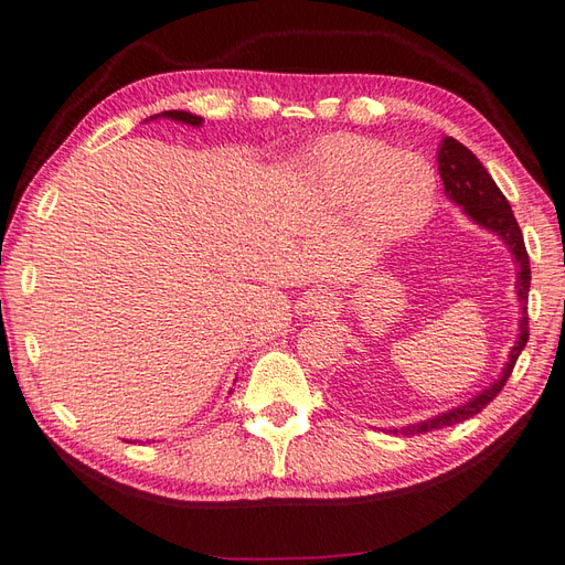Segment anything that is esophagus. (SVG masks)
<instances>
[{
    "instance_id": "1",
    "label": "esophagus",
    "mask_w": 565,
    "mask_h": 565,
    "mask_svg": "<svg viewBox=\"0 0 565 565\" xmlns=\"http://www.w3.org/2000/svg\"><path fill=\"white\" fill-rule=\"evenodd\" d=\"M303 308H306L310 315H315V312H318V315H324V312H330V310H332V298L327 296V294H322V291L308 294Z\"/></svg>"
}]
</instances>
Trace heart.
Masks as SVG:
<instances>
[{"label": "heart", "mask_w": 565, "mask_h": 565, "mask_svg": "<svg viewBox=\"0 0 565 565\" xmlns=\"http://www.w3.org/2000/svg\"><path fill=\"white\" fill-rule=\"evenodd\" d=\"M310 178L332 202H353L356 228L373 245L412 238L436 206V173L422 156L369 137L322 139L310 156Z\"/></svg>", "instance_id": "obj_1"}]
</instances>
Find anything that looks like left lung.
<instances>
[{"label": "left lung", "mask_w": 565, "mask_h": 565, "mask_svg": "<svg viewBox=\"0 0 565 565\" xmlns=\"http://www.w3.org/2000/svg\"><path fill=\"white\" fill-rule=\"evenodd\" d=\"M438 170H440V178L445 185V194H448L455 204H460L471 221H477L479 226L501 235L518 262L515 288H518V298L522 306L520 337H518L513 351H510V359L505 363L501 377H498L491 387L483 390L481 395L469 399L467 404L455 406L452 412L433 416V418H428V422L414 424V426L392 428L390 433H395V436H418V433H428L436 428L462 424V422H467V418L477 416L479 412L487 409V404H491L498 397V392H501L503 385L508 383L510 373H513V369H515L520 351L524 349V344H527V339H530V318H527V298H530V279H532L530 255H527V247H524L522 231L518 226L513 209H510V204L505 200V194L498 190L493 178L489 175V170L481 166L477 156L471 153L465 143H460L452 137H445L440 143Z\"/></svg>", "instance_id": "obj_1"}]
</instances>
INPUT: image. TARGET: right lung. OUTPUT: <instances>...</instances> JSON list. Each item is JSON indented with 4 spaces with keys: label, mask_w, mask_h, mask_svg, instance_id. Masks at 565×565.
Returning <instances> with one entry per match:
<instances>
[{
    "label": "right lung",
    "mask_w": 565,
    "mask_h": 565,
    "mask_svg": "<svg viewBox=\"0 0 565 565\" xmlns=\"http://www.w3.org/2000/svg\"><path fill=\"white\" fill-rule=\"evenodd\" d=\"M161 115H163V117H170V120L192 125V127H200V125H202V117H196V115L185 113V110H166V113H161Z\"/></svg>",
    "instance_id": "right-lung-1"
}]
</instances>
